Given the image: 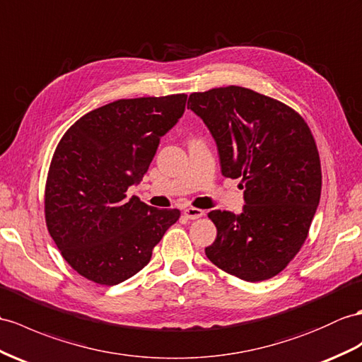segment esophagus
Segmentation results:
<instances>
[{
  "instance_id": "1",
  "label": "esophagus",
  "mask_w": 362,
  "mask_h": 362,
  "mask_svg": "<svg viewBox=\"0 0 362 362\" xmlns=\"http://www.w3.org/2000/svg\"><path fill=\"white\" fill-rule=\"evenodd\" d=\"M184 215H186V218H189V219H197V218H201L202 215H204V210L195 209V207H187L186 210H184Z\"/></svg>"
}]
</instances>
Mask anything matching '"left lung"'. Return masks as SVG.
Masks as SVG:
<instances>
[{"label":"left lung","instance_id":"left-lung-1","mask_svg":"<svg viewBox=\"0 0 362 362\" xmlns=\"http://www.w3.org/2000/svg\"><path fill=\"white\" fill-rule=\"evenodd\" d=\"M214 136L221 173L241 178V214L211 210L216 267L250 283L273 278L305 241L321 198V163L310 129L288 105L240 86L189 96Z\"/></svg>","mask_w":362,"mask_h":362}]
</instances>
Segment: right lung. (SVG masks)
Here are the masks:
<instances>
[{"label": "right lung", "mask_w": 362, "mask_h": 362, "mask_svg": "<svg viewBox=\"0 0 362 362\" xmlns=\"http://www.w3.org/2000/svg\"><path fill=\"white\" fill-rule=\"evenodd\" d=\"M187 95L118 100L79 118L61 138L46 184V224L79 275L117 286L144 269L178 209H155L127 189L148 170Z\"/></svg>", "instance_id": "add662e5"}]
</instances>
